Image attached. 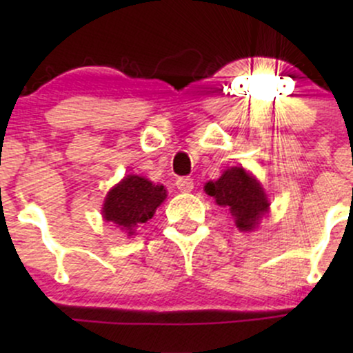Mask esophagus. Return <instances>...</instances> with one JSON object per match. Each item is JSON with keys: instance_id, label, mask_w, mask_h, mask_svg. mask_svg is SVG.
<instances>
[{"instance_id": "esophagus-1", "label": "esophagus", "mask_w": 353, "mask_h": 353, "mask_svg": "<svg viewBox=\"0 0 353 353\" xmlns=\"http://www.w3.org/2000/svg\"><path fill=\"white\" fill-rule=\"evenodd\" d=\"M176 185L181 192H190V190L194 189V181L190 179V177H179V179L176 181Z\"/></svg>"}]
</instances>
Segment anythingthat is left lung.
<instances>
[{
  "label": "left lung",
  "mask_w": 353,
  "mask_h": 353,
  "mask_svg": "<svg viewBox=\"0 0 353 353\" xmlns=\"http://www.w3.org/2000/svg\"><path fill=\"white\" fill-rule=\"evenodd\" d=\"M205 194L216 199V204L229 210L239 230H254L262 216L269 212L267 194L250 172L244 168H230L217 181L204 185Z\"/></svg>",
  "instance_id": "8db88e82"
}]
</instances>
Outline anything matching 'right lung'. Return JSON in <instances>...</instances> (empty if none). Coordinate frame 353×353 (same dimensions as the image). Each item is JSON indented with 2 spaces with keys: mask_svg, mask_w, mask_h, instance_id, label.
Segmentation results:
<instances>
[{
  "mask_svg": "<svg viewBox=\"0 0 353 353\" xmlns=\"http://www.w3.org/2000/svg\"><path fill=\"white\" fill-rule=\"evenodd\" d=\"M168 197L163 184L129 174L108 192L103 204V217L128 236H134L139 224L152 219L156 209Z\"/></svg>",
  "mask_w": 353,
  "mask_h": 353,
  "instance_id": "add662e5",
  "label": "right lung"
}]
</instances>
